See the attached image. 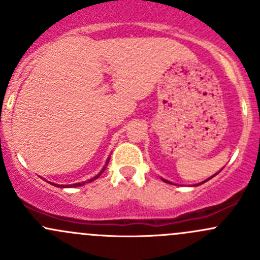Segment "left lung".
Instances as JSON below:
<instances>
[{
    "mask_svg": "<svg viewBox=\"0 0 260 260\" xmlns=\"http://www.w3.org/2000/svg\"><path fill=\"white\" fill-rule=\"evenodd\" d=\"M219 172H220V171H219ZM219 172H216V174H215V175H212V176H211V177H209V179H206L205 181H203V182H199V183H196V185H193V186H199V185H201V183L206 182V181H209V180H210V179H212V177H214V176H216V175H217V174H219ZM161 180H162V181H164V182H167V183H172V185H175V183H174V182H171V181H169V180H166V179H162V177H161Z\"/></svg>",
    "mask_w": 260,
    "mask_h": 260,
    "instance_id": "left-lung-1",
    "label": "left lung"
}]
</instances>
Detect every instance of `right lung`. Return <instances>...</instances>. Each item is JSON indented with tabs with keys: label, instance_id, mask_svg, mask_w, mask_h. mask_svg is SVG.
<instances>
[{
	"label": "right lung",
	"instance_id": "obj_1",
	"mask_svg": "<svg viewBox=\"0 0 260 260\" xmlns=\"http://www.w3.org/2000/svg\"><path fill=\"white\" fill-rule=\"evenodd\" d=\"M108 162H109V157H108V159H107V162H106V165H104V167H103V169L101 170V172H98V175H95V176H94V177H91V179H89V180H88V182H91V181H94V180H96V179H98V177L101 176L102 174H103V172H104V170L107 169V165H108ZM85 182H86V181H83V182H77V183H73V185H57V183H54V182H49V183H51L52 186H56V187L68 188V187H79V186L84 185V183H85Z\"/></svg>",
	"mask_w": 260,
	"mask_h": 260
}]
</instances>
